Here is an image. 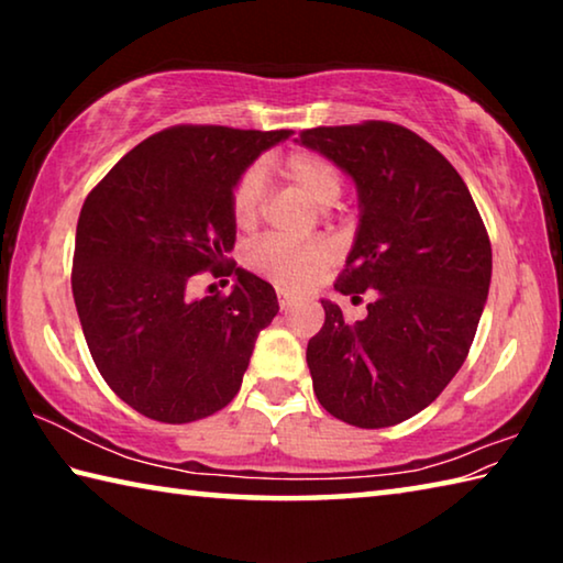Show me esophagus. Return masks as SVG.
<instances>
[{
  "label": "esophagus",
  "instance_id": "esophagus-1",
  "mask_svg": "<svg viewBox=\"0 0 563 563\" xmlns=\"http://www.w3.org/2000/svg\"><path fill=\"white\" fill-rule=\"evenodd\" d=\"M300 298L298 295H292V292H288V290H278V305H280V310H290L295 302H298Z\"/></svg>",
  "mask_w": 563,
  "mask_h": 563
}]
</instances>
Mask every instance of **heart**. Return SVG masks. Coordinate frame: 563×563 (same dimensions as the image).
<instances>
[{
    "mask_svg": "<svg viewBox=\"0 0 563 563\" xmlns=\"http://www.w3.org/2000/svg\"><path fill=\"white\" fill-rule=\"evenodd\" d=\"M285 176L310 196L318 206L338 203L342 194V178L330 158L312 151H295L285 158ZM268 194V176L263 166H251L238 178L231 196V211L238 228H251L261 218ZM335 258V247L328 241H285V238H265L245 253V263L253 273L263 275L280 288H302L318 278Z\"/></svg>",
    "mask_w": 563,
    "mask_h": 563,
    "instance_id": "obj_1",
    "label": "heart"
}]
</instances>
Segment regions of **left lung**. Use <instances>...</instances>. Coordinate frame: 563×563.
<instances>
[{
    "mask_svg": "<svg viewBox=\"0 0 563 563\" xmlns=\"http://www.w3.org/2000/svg\"><path fill=\"white\" fill-rule=\"evenodd\" d=\"M298 141L357 188L360 223L335 290L375 295L357 322L320 300L312 389L342 422L393 427L432 405L466 360L489 295L487 228L462 176L415 131L367 121L308 129Z\"/></svg>",
    "mask_w": 563,
    "mask_h": 563,
    "instance_id": "obj_1",
    "label": "left lung"
}]
</instances>
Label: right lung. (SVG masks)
<instances>
[{
    "instance_id": "add662e5",
    "label": "right lung",
    "mask_w": 563,
    "mask_h": 563,
    "mask_svg": "<svg viewBox=\"0 0 563 563\" xmlns=\"http://www.w3.org/2000/svg\"><path fill=\"white\" fill-rule=\"evenodd\" d=\"M290 131L174 126L141 141L84 201L71 290L101 377L166 424L238 395L258 332L278 316L271 283L225 263L238 178ZM236 275L231 296L187 298L190 274Z\"/></svg>"
}]
</instances>
